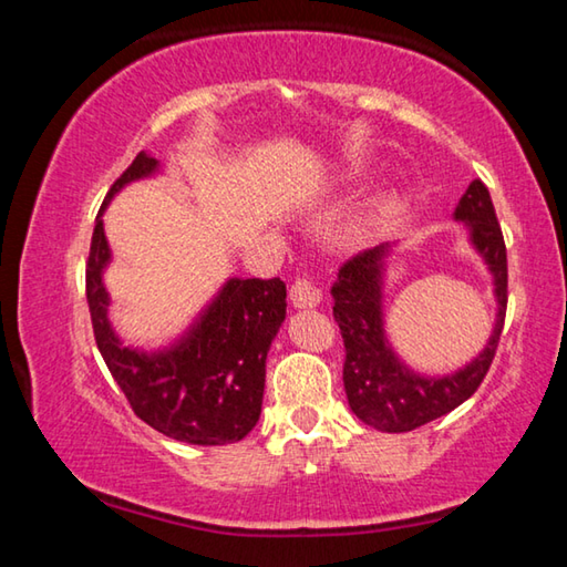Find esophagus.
I'll return each instance as SVG.
<instances>
[{"instance_id": "34e87169", "label": "esophagus", "mask_w": 567, "mask_h": 567, "mask_svg": "<svg viewBox=\"0 0 567 567\" xmlns=\"http://www.w3.org/2000/svg\"><path fill=\"white\" fill-rule=\"evenodd\" d=\"M322 300V290L310 280H295L290 287V302L297 310H307V307H318Z\"/></svg>"}]
</instances>
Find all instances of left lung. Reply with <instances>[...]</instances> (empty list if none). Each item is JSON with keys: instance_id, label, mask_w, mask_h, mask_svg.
<instances>
[{"instance_id": "8db88e82", "label": "left lung", "mask_w": 567, "mask_h": 567, "mask_svg": "<svg viewBox=\"0 0 567 567\" xmlns=\"http://www.w3.org/2000/svg\"><path fill=\"white\" fill-rule=\"evenodd\" d=\"M453 219L467 229V243L491 272L497 305L485 348L455 372L422 375L400 358L388 340L385 277L398 243H382L352 257L332 282V312L344 340L342 380L350 410L380 433H410L463 405L480 388L495 358L507 305V255L491 192L483 182H470Z\"/></svg>"}]
</instances>
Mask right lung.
Instances as JSON below:
<instances>
[{
    "label": "right lung",
    "mask_w": 567,
    "mask_h": 567,
    "mask_svg": "<svg viewBox=\"0 0 567 567\" xmlns=\"http://www.w3.org/2000/svg\"><path fill=\"white\" fill-rule=\"evenodd\" d=\"M159 172V159L140 152L100 207L87 262L94 340L134 415L150 427L189 445L237 443L260 420L265 360L287 310L285 282L280 277H229L167 348L124 344L110 322L112 297L104 287V270L112 262V249L102 215L117 192Z\"/></svg>",
    "instance_id": "1"
}]
</instances>
